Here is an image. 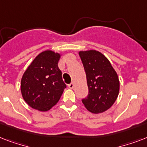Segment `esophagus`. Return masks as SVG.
Segmentation results:
<instances>
[{"label": "esophagus", "mask_w": 147, "mask_h": 147, "mask_svg": "<svg viewBox=\"0 0 147 147\" xmlns=\"http://www.w3.org/2000/svg\"><path fill=\"white\" fill-rule=\"evenodd\" d=\"M68 86H69V88H74V83L73 82L70 83V84H69V85H68Z\"/></svg>", "instance_id": "34e87169"}]
</instances>
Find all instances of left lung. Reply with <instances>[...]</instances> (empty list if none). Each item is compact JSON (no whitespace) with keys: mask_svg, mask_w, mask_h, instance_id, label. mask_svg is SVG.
<instances>
[{"mask_svg":"<svg viewBox=\"0 0 147 147\" xmlns=\"http://www.w3.org/2000/svg\"><path fill=\"white\" fill-rule=\"evenodd\" d=\"M88 94L82 101L89 111L98 114L114 105L119 94L118 76L107 58L96 50L81 51Z\"/></svg>","mask_w":147,"mask_h":147,"instance_id":"left-lung-1","label":"left lung"}]
</instances>
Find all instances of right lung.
<instances>
[{
    "label": "right lung",
    "instance_id": "1",
    "mask_svg": "<svg viewBox=\"0 0 147 147\" xmlns=\"http://www.w3.org/2000/svg\"><path fill=\"white\" fill-rule=\"evenodd\" d=\"M59 53L47 50L35 58L21 79V93L31 107L41 111H49L59 101L66 88L58 67Z\"/></svg>",
    "mask_w": 147,
    "mask_h": 147
}]
</instances>
